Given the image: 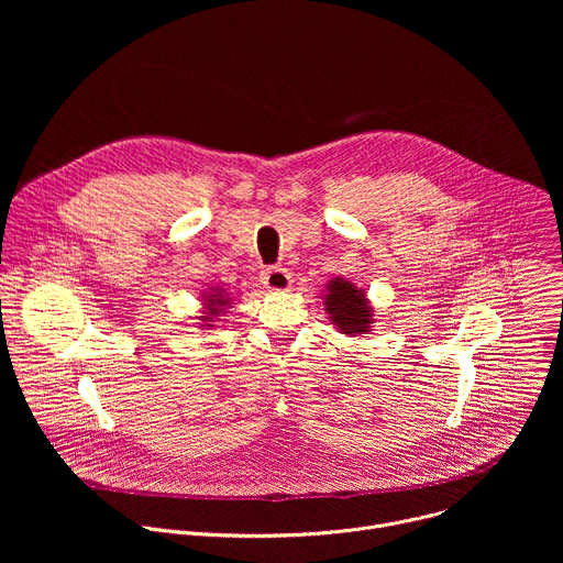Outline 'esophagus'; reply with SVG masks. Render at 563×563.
I'll return each mask as SVG.
<instances>
[{"label": "esophagus", "mask_w": 563, "mask_h": 563, "mask_svg": "<svg viewBox=\"0 0 563 563\" xmlns=\"http://www.w3.org/2000/svg\"><path fill=\"white\" fill-rule=\"evenodd\" d=\"M261 283L272 291H287L291 287V274L283 267H272L261 274Z\"/></svg>", "instance_id": "esophagus-1"}]
</instances>
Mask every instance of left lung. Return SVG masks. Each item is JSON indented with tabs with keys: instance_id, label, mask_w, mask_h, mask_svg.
I'll use <instances>...</instances> for the list:
<instances>
[{
	"instance_id": "8db88e82",
	"label": "left lung",
	"mask_w": 563,
	"mask_h": 563,
	"mask_svg": "<svg viewBox=\"0 0 563 563\" xmlns=\"http://www.w3.org/2000/svg\"><path fill=\"white\" fill-rule=\"evenodd\" d=\"M328 313H332L334 325L343 334H363L367 332V325L372 323V309L365 302V291L356 289L347 280H332L330 294H328Z\"/></svg>"
}]
</instances>
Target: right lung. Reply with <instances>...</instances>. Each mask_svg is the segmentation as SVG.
I'll return each mask as SVG.
<instances>
[{
    "mask_svg": "<svg viewBox=\"0 0 563 563\" xmlns=\"http://www.w3.org/2000/svg\"><path fill=\"white\" fill-rule=\"evenodd\" d=\"M224 302H227V298H222L220 294H211V296H209V305H211V307H213V305L220 307V305H224ZM216 313H218V309L211 311V316H216Z\"/></svg>",
    "mask_w": 563,
    "mask_h": 563,
    "instance_id": "right-lung-1",
    "label": "right lung"
}]
</instances>
